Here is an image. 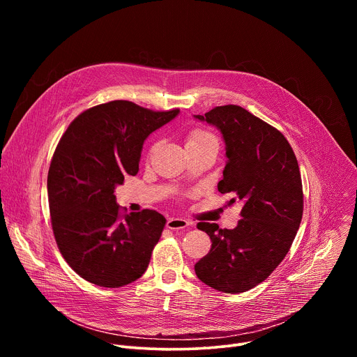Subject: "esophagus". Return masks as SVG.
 <instances>
[{"label":"esophagus","mask_w":357,"mask_h":357,"mask_svg":"<svg viewBox=\"0 0 357 357\" xmlns=\"http://www.w3.org/2000/svg\"><path fill=\"white\" fill-rule=\"evenodd\" d=\"M190 223L185 219H179V218H169L167 222V227L171 230H179V229H186L189 227Z\"/></svg>","instance_id":"1"}]
</instances>
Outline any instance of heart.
I'll return each mask as SVG.
<instances>
[{
	"label": "heart",
	"instance_id": "1",
	"mask_svg": "<svg viewBox=\"0 0 357 357\" xmlns=\"http://www.w3.org/2000/svg\"><path fill=\"white\" fill-rule=\"evenodd\" d=\"M202 144H215L219 146V139L213 132H211L205 128L190 130L188 134V138H186V146L202 145Z\"/></svg>",
	"mask_w": 357,
	"mask_h": 357
}]
</instances>
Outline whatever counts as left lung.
I'll return each instance as SVG.
<instances>
[{
    "label": "left lung",
    "instance_id": "8db88e82",
    "mask_svg": "<svg viewBox=\"0 0 357 357\" xmlns=\"http://www.w3.org/2000/svg\"><path fill=\"white\" fill-rule=\"evenodd\" d=\"M195 119L220 130L229 161L218 189L233 196L229 206H243L231 230L197 223L212 247L195 273L218 291L245 292L278 267L299 229L303 193L298 161L281 131L240 106H219Z\"/></svg>",
    "mask_w": 357,
    "mask_h": 357
}]
</instances>
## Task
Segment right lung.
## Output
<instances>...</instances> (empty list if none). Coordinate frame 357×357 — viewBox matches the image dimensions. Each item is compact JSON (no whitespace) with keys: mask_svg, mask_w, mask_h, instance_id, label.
<instances>
[{"mask_svg":"<svg viewBox=\"0 0 357 357\" xmlns=\"http://www.w3.org/2000/svg\"><path fill=\"white\" fill-rule=\"evenodd\" d=\"M178 113L114 100L79 114L62 135L47 172L50 222L63 259L86 281L119 288L145 273L167 220L151 209L121 215L114 189L137 175L146 137Z\"/></svg>","mask_w":357,"mask_h":357,"instance_id":"add662e5","label":"right lung"}]
</instances>
